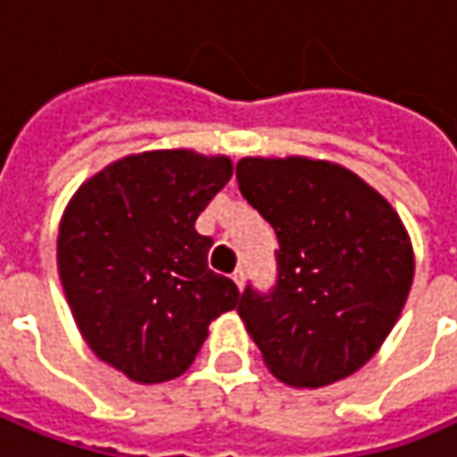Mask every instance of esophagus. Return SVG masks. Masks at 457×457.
<instances>
[{"label": "esophagus", "mask_w": 457, "mask_h": 457, "mask_svg": "<svg viewBox=\"0 0 457 457\" xmlns=\"http://www.w3.org/2000/svg\"><path fill=\"white\" fill-rule=\"evenodd\" d=\"M245 278H246V273H245V270H242V268H239V270H237V273H234V283H237V286H239V291H242V288H245Z\"/></svg>", "instance_id": "esophagus-1"}]
</instances>
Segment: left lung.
I'll list each match as a JSON object with an SVG mask.
<instances>
[{
  "instance_id": "obj_1",
  "label": "left lung",
  "mask_w": 457,
  "mask_h": 457,
  "mask_svg": "<svg viewBox=\"0 0 457 457\" xmlns=\"http://www.w3.org/2000/svg\"><path fill=\"white\" fill-rule=\"evenodd\" d=\"M237 179L280 246L276 288L246 286L239 302L265 367L310 390L353 375L390 336L413 283L401 215L333 161L246 155Z\"/></svg>"
}]
</instances>
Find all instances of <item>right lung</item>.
<instances>
[{
    "mask_svg": "<svg viewBox=\"0 0 457 457\" xmlns=\"http://www.w3.org/2000/svg\"><path fill=\"white\" fill-rule=\"evenodd\" d=\"M231 174L228 155L132 153L82 181L62 212L56 268L78 330L140 385L184 375L208 325L239 302L237 283L208 268L212 239L195 228Z\"/></svg>",
    "mask_w": 457,
    "mask_h": 457,
    "instance_id": "obj_1",
    "label": "right lung"
}]
</instances>
